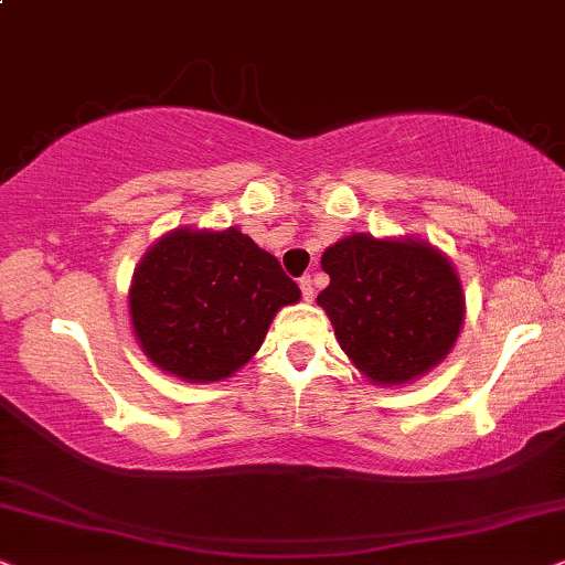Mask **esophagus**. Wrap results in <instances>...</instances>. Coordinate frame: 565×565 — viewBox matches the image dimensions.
<instances>
[{
  "instance_id": "34e87169",
  "label": "esophagus",
  "mask_w": 565,
  "mask_h": 565,
  "mask_svg": "<svg viewBox=\"0 0 565 565\" xmlns=\"http://www.w3.org/2000/svg\"><path fill=\"white\" fill-rule=\"evenodd\" d=\"M299 289H302L305 302H312V299H316V287H312V278L310 276L299 278Z\"/></svg>"
}]
</instances>
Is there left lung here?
Wrapping results in <instances>:
<instances>
[{
	"instance_id": "8db88e82",
	"label": "left lung",
	"mask_w": 565,
	"mask_h": 565,
	"mask_svg": "<svg viewBox=\"0 0 565 565\" xmlns=\"http://www.w3.org/2000/svg\"><path fill=\"white\" fill-rule=\"evenodd\" d=\"M320 266L331 284L318 305L373 383H409L451 352L463 295L454 266L433 245L352 234L328 247Z\"/></svg>"
}]
</instances>
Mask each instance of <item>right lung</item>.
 <instances>
[{
	"label": "right lung",
	"mask_w": 565,
	"mask_h": 565,
	"mask_svg": "<svg viewBox=\"0 0 565 565\" xmlns=\"http://www.w3.org/2000/svg\"><path fill=\"white\" fill-rule=\"evenodd\" d=\"M299 287L247 234L177 230L135 270L130 316L142 352L192 383L230 377L258 352Z\"/></svg>",
	"instance_id": "obj_1"
}]
</instances>
